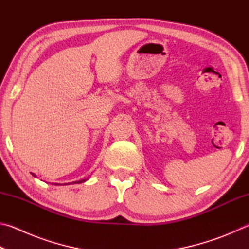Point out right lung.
I'll use <instances>...</instances> for the list:
<instances>
[{
  "label": "right lung",
  "mask_w": 249,
  "mask_h": 249,
  "mask_svg": "<svg viewBox=\"0 0 249 249\" xmlns=\"http://www.w3.org/2000/svg\"><path fill=\"white\" fill-rule=\"evenodd\" d=\"M33 176H35V175H33ZM87 180L88 179H82V180H79V181H74V182H72V183H82V182H84V181H87ZM66 184H68V183H66Z\"/></svg>",
  "instance_id": "1"
}]
</instances>
